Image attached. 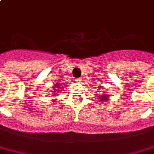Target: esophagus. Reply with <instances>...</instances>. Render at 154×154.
<instances>
[{"instance_id":"obj_1","label":"esophagus","mask_w":154,"mask_h":154,"mask_svg":"<svg viewBox=\"0 0 154 154\" xmlns=\"http://www.w3.org/2000/svg\"><path fill=\"white\" fill-rule=\"evenodd\" d=\"M81 81H82V78H76V79H75V82H80Z\"/></svg>"}]
</instances>
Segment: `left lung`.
<instances>
[{"label": "left lung", "instance_id": "8db88e82", "mask_svg": "<svg viewBox=\"0 0 154 154\" xmlns=\"http://www.w3.org/2000/svg\"><path fill=\"white\" fill-rule=\"evenodd\" d=\"M100 100H101V101H103V100H107V98H106L105 96H103V97L101 98Z\"/></svg>", "mask_w": 154, "mask_h": 154}]
</instances>
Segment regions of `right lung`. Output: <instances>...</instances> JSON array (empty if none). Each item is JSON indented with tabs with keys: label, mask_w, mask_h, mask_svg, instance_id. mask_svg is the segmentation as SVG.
Masks as SVG:
<instances>
[{
	"label": "right lung",
	"mask_w": 154,
	"mask_h": 154,
	"mask_svg": "<svg viewBox=\"0 0 154 154\" xmlns=\"http://www.w3.org/2000/svg\"><path fill=\"white\" fill-rule=\"evenodd\" d=\"M54 86V87H55V86ZM54 87H53V88H54Z\"/></svg>",
	"instance_id": "right-lung-1"
}]
</instances>
